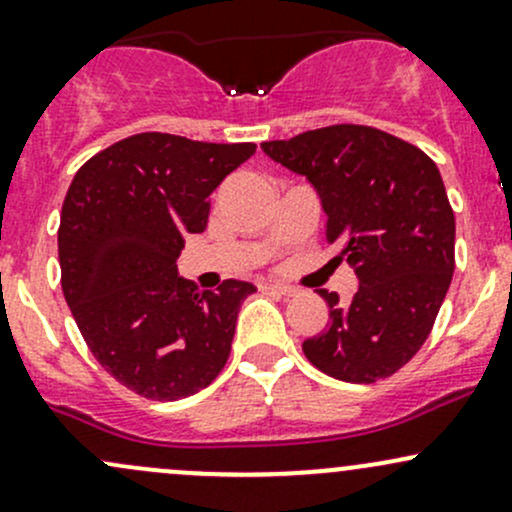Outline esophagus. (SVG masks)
Masks as SVG:
<instances>
[{
	"label": "esophagus",
	"instance_id": "34e87169",
	"mask_svg": "<svg viewBox=\"0 0 512 512\" xmlns=\"http://www.w3.org/2000/svg\"><path fill=\"white\" fill-rule=\"evenodd\" d=\"M263 290H271V293H276V295H285V298H290V295L298 293V288H293V285H285V283H266L263 285Z\"/></svg>",
	"mask_w": 512,
	"mask_h": 512
}]
</instances>
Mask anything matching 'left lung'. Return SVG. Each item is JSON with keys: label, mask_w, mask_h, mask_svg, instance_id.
Instances as JSON below:
<instances>
[{"label": "left lung", "mask_w": 512, "mask_h": 512, "mask_svg": "<svg viewBox=\"0 0 512 512\" xmlns=\"http://www.w3.org/2000/svg\"><path fill=\"white\" fill-rule=\"evenodd\" d=\"M263 151L315 185L324 236L354 266L359 290L329 305L324 332L302 342L307 361L346 383L393 376L430 337L454 273V210L425 151L361 124H334Z\"/></svg>", "instance_id": "left-lung-1"}]
</instances>
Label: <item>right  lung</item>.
I'll list each match as a JSON object with an SVG mask.
<instances>
[{
    "label": "right lung",
    "mask_w": 512,
    "mask_h": 512,
    "mask_svg": "<svg viewBox=\"0 0 512 512\" xmlns=\"http://www.w3.org/2000/svg\"><path fill=\"white\" fill-rule=\"evenodd\" d=\"M256 144H205L146 131L75 173L58 227L60 285L92 356L148 400L207 388L232 351L241 302L224 280L200 293L178 276L185 236L205 232L210 195Z\"/></svg>",
    "instance_id": "right-lung-1"
}]
</instances>
